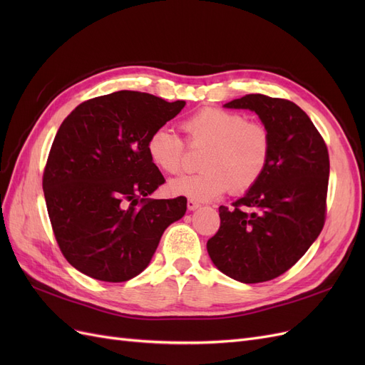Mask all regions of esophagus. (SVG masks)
Here are the masks:
<instances>
[{
	"label": "esophagus",
	"instance_id": "34e87169",
	"mask_svg": "<svg viewBox=\"0 0 365 365\" xmlns=\"http://www.w3.org/2000/svg\"><path fill=\"white\" fill-rule=\"evenodd\" d=\"M200 207H201V204L197 202V201H195V200H189V201H187V208H189L190 212H193V210L200 208Z\"/></svg>",
	"mask_w": 365,
	"mask_h": 365
}]
</instances>
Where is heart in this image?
<instances>
[{
  "instance_id": "obj_1",
  "label": "heart",
  "mask_w": 365,
  "mask_h": 365,
  "mask_svg": "<svg viewBox=\"0 0 365 365\" xmlns=\"http://www.w3.org/2000/svg\"><path fill=\"white\" fill-rule=\"evenodd\" d=\"M190 148H205L201 172L182 175L169 182L172 195L197 201H212L224 195L251 190L268 169L272 153L269 128L259 120H247L242 113L220 108H202L182 121ZM149 160L169 175L184 168L185 145L168 128H158L148 140Z\"/></svg>"
}]
</instances>
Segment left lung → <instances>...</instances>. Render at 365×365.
Segmentation results:
<instances>
[{
  "instance_id": "8db88e82",
  "label": "left lung",
  "mask_w": 365,
  "mask_h": 365,
  "mask_svg": "<svg viewBox=\"0 0 365 365\" xmlns=\"http://www.w3.org/2000/svg\"><path fill=\"white\" fill-rule=\"evenodd\" d=\"M225 106L256 113L271 130L272 153L262 180L233 207H219L220 227L207 251L228 277L268 282L291 269L322 233L329 152L312 120L291 101L247 94Z\"/></svg>"
}]
</instances>
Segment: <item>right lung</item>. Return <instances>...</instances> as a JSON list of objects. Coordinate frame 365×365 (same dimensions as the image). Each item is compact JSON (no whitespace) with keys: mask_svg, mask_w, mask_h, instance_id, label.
Instances as JSON below:
<instances>
[{"mask_svg":"<svg viewBox=\"0 0 365 365\" xmlns=\"http://www.w3.org/2000/svg\"><path fill=\"white\" fill-rule=\"evenodd\" d=\"M184 101L117 91L85 101L62 121L42 189L54 237L71 267L120 283L145 269L160 239L184 216L187 200L146 197L164 184L148 140Z\"/></svg>","mask_w":365,"mask_h":365,"instance_id":"right-lung-1","label":"right lung"}]
</instances>
